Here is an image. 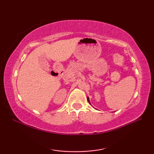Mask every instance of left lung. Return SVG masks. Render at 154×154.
Wrapping results in <instances>:
<instances>
[{
    "label": "left lung",
    "instance_id": "obj_1",
    "mask_svg": "<svg viewBox=\"0 0 154 154\" xmlns=\"http://www.w3.org/2000/svg\"><path fill=\"white\" fill-rule=\"evenodd\" d=\"M87 100H88V102L89 103V104H91V103H90V100H89V97H87Z\"/></svg>",
    "mask_w": 154,
    "mask_h": 154
}]
</instances>
